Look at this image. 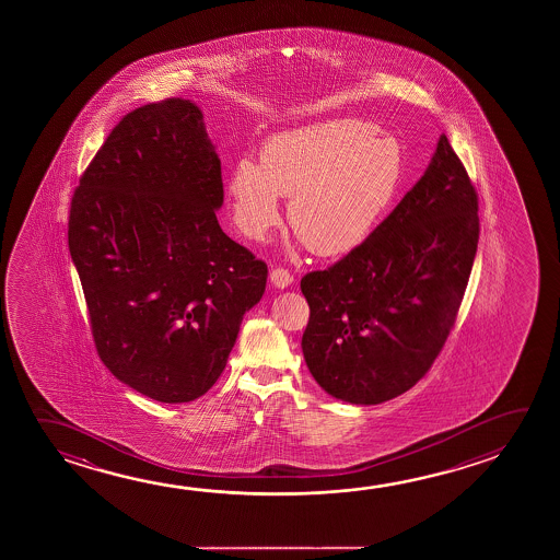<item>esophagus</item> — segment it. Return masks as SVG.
Instances as JSON below:
<instances>
[{"mask_svg": "<svg viewBox=\"0 0 560 560\" xmlns=\"http://www.w3.org/2000/svg\"><path fill=\"white\" fill-rule=\"evenodd\" d=\"M269 277H271V283L276 284L277 289H287V287L293 284V276L283 267H273Z\"/></svg>", "mask_w": 560, "mask_h": 560, "instance_id": "esophagus-1", "label": "esophagus"}]
</instances>
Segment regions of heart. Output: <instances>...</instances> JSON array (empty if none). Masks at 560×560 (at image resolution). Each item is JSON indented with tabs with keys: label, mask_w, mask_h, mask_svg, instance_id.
Returning <instances> with one entry per match:
<instances>
[{
	"label": "heart",
	"mask_w": 560,
	"mask_h": 560,
	"mask_svg": "<svg viewBox=\"0 0 560 560\" xmlns=\"http://www.w3.org/2000/svg\"><path fill=\"white\" fill-rule=\"evenodd\" d=\"M400 142L375 125L339 119L267 140L259 164L240 158L229 175L234 222L252 240H266L281 222V197H291L289 222L314 252L348 254L385 221L400 191Z\"/></svg>",
	"instance_id": "obj_1"
}]
</instances>
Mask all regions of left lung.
<instances>
[{"instance_id":"obj_1","label":"left lung","mask_w":560,"mask_h":560,"mask_svg":"<svg viewBox=\"0 0 560 560\" xmlns=\"http://www.w3.org/2000/svg\"><path fill=\"white\" fill-rule=\"evenodd\" d=\"M477 191L441 135L422 177L361 246L301 281L314 381L349 404L402 395L440 355L478 244Z\"/></svg>"}]
</instances>
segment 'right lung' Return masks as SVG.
I'll return each instance as SVG.
<instances>
[{
    "instance_id": "right-lung-1",
    "label": "right lung",
    "mask_w": 560,
    "mask_h": 560,
    "mask_svg": "<svg viewBox=\"0 0 560 560\" xmlns=\"http://www.w3.org/2000/svg\"><path fill=\"white\" fill-rule=\"evenodd\" d=\"M221 160L189 100L132 110L75 189L68 246L105 368L140 395L191 402L226 368L267 266L222 232Z\"/></svg>"
}]
</instances>
